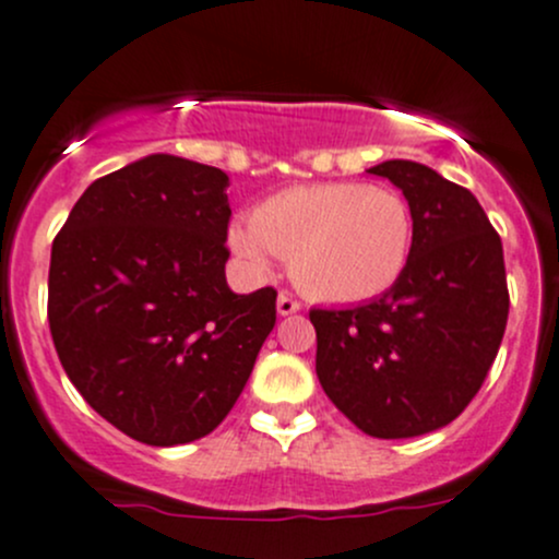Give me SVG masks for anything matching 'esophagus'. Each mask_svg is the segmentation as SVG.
<instances>
[{
    "label": "esophagus",
    "instance_id": "1",
    "mask_svg": "<svg viewBox=\"0 0 559 559\" xmlns=\"http://www.w3.org/2000/svg\"><path fill=\"white\" fill-rule=\"evenodd\" d=\"M275 308H278V316H292V313H299V310H302V305H299L295 297L278 295V302H275Z\"/></svg>",
    "mask_w": 559,
    "mask_h": 559
}]
</instances>
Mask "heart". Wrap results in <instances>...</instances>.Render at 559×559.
I'll return each instance as SVG.
<instances>
[{
    "label": "heart",
    "instance_id": "heart-1",
    "mask_svg": "<svg viewBox=\"0 0 559 559\" xmlns=\"http://www.w3.org/2000/svg\"><path fill=\"white\" fill-rule=\"evenodd\" d=\"M230 249L251 273L275 257L324 302H364L391 289L413 249V211L396 190L361 181L305 185L267 198L230 227Z\"/></svg>",
    "mask_w": 559,
    "mask_h": 559
}]
</instances>
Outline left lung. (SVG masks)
<instances>
[{"label":"left lung","mask_w":559,"mask_h":559,"mask_svg":"<svg viewBox=\"0 0 559 559\" xmlns=\"http://www.w3.org/2000/svg\"><path fill=\"white\" fill-rule=\"evenodd\" d=\"M413 211V249L383 297L310 310L316 374L364 433L409 439L468 407L501 348L509 319L503 246L461 185L413 160L369 168Z\"/></svg>","instance_id":"obj_1"}]
</instances>
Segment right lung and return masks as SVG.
Segmentation results:
<instances>
[{"mask_svg": "<svg viewBox=\"0 0 559 559\" xmlns=\"http://www.w3.org/2000/svg\"><path fill=\"white\" fill-rule=\"evenodd\" d=\"M225 171L150 155L93 181L52 240L47 321L87 404L152 448L195 442L238 402L275 289L227 286Z\"/></svg>", "mask_w": 559, "mask_h": 559, "instance_id": "obj_1", "label": "right lung"}]
</instances>
